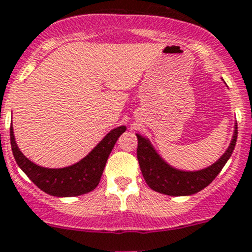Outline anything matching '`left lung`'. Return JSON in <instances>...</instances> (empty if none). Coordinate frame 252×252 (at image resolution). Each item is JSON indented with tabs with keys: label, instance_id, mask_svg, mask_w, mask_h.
Listing matches in <instances>:
<instances>
[{
	"label": "left lung",
	"instance_id": "left-lung-1",
	"mask_svg": "<svg viewBox=\"0 0 252 252\" xmlns=\"http://www.w3.org/2000/svg\"><path fill=\"white\" fill-rule=\"evenodd\" d=\"M136 156L144 180L149 187L167 196H191L206 188L219 175L229 160L238 139V126L235 124V130L228 150L213 165L199 171H182L172 167L160 158L148 139L139 134H136Z\"/></svg>",
	"mask_w": 252,
	"mask_h": 252
}]
</instances>
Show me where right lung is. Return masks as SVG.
I'll list each match as a JSON object with an SVG mask.
<instances>
[{"instance_id":"right-lung-1","label":"right lung","mask_w":252,"mask_h":252,"mask_svg":"<svg viewBox=\"0 0 252 252\" xmlns=\"http://www.w3.org/2000/svg\"><path fill=\"white\" fill-rule=\"evenodd\" d=\"M126 129V126H122L111 130L81 161L63 168H46L32 162L17 146L12 126L9 135L17 165L36 187L50 196L75 197L91 192L98 186L109 154Z\"/></svg>"}]
</instances>
